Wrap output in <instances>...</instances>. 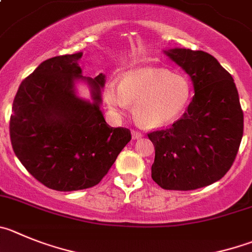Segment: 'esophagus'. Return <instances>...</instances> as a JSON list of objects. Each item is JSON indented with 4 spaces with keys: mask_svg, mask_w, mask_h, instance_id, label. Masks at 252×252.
<instances>
[{
    "mask_svg": "<svg viewBox=\"0 0 252 252\" xmlns=\"http://www.w3.org/2000/svg\"><path fill=\"white\" fill-rule=\"evenodd\" d=\"M141 137H142V132H140V131H137V130L132 131V138H133V140H136V138H141Z\"/></svg>",
    "mask_w": 252,
    "mask_h": 252,
    "instance_id": "obj_1",
    "label": "esophagus"
}]
</instances>
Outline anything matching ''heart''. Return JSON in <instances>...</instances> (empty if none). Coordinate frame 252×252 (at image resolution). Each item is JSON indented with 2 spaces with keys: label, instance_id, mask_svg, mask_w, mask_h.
I'll use <instances>...</instances> for the list:
<instances>
[{
  "label": "heart",
  "instance_id": "b5f03b06",
  "mask_svg": "<svg viewBox=\"0 0 252 252\" xmlns=\"http://www.w3.org/2000/svg\"><path fill=\"white\" fill-rule=\"evenodd\" d=\"M106 101L115 110H127L135 102V116L146 127H162L179 119L190 98L185 76L161 67L131 70L120 85L106 86Z\"/></svg>",
  "mask_w": 252,
  "mask_h": 252
}]
</instances>
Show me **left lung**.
Returning a JSON list of instances; mask_svg holds the SVG:
<instances>
[{
    "label": "left lung",
    "mask_w": 252,
    "mask_h": 252,
    "mask_svg": "<svg viewBox=\"0 0 252 252\" xmlns=\"http://www.w3.org/2000/svg\"><path fill=\"white\" fill-rule=\"evenodd\" d=\"M192 80L195 96L181 119L147 133L155 146L151 177L165 190L205 188L226 175L236 158L244 112L234 78L204 51H165Z\"/></svg>",
    "instance_id": "obj_1"
}]
</instances>
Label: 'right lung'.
I'll list each match as a JSON object with an SVG mask.
<instances>
[{
  "instance_id": "add662e5",
  "label": "right lung",
  "mask_w": 252,
  "mask_h": 252,
  "mask_svg": "<svg viewBox=\"0 0 252 252\" xmlns=\"http://www.w3.org/2000/svg\"><path fill=\"white\" fill-rule=\"evenodd\" d=\"M82 52L52 57L21 82L12 105V149L27 171L46 188L84 190L97 185L131 140L111 127L100 110L105 75L85 78L92 102L77 97Z\"/></svg>"
}]
</instances>
